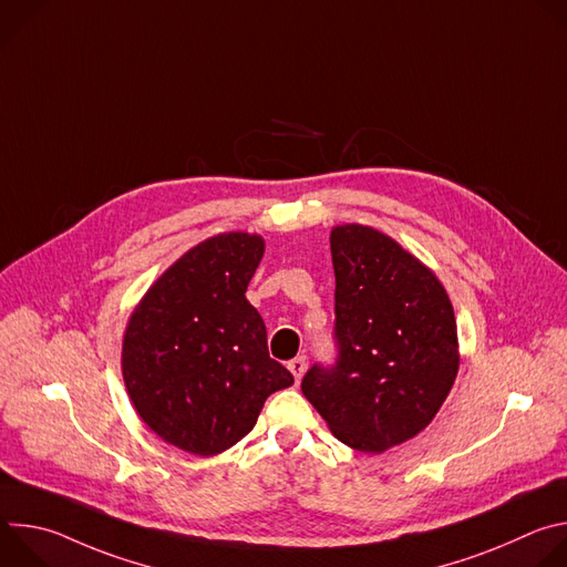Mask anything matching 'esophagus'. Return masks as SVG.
<instances>
[{
	"instance_id": "esophagus-1",
	"label": "esophagus",
	"mask_w": 567,
	"mask_h": 567,
	"mask_svg": "<svg viewBox=\"0 0 567 567\" xmlns=\"http://www.w3.org/2000/svg\"><path fill=\"white\" fill-rule=\"evenodd\" d=\"M305 365H307V363H305V357H296V359L289 361L287 368H289V372L293 374V379L300 381V377H302V372H305Z\"/></svg>"
}]
</instances>
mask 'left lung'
I'll use <instances>...</instances> for the list:
<instances>
[{
  "label": "left lung",
  "instance_id": "left-lung-1",
  "mask_svg": "<svg viewBox=\"0 0 567 567\" xmlns=\"http://www.w3.org/2000/svg\"><path fill=\"white\" fill-rule=\"evenodd\" d=\"M330 247L339 361L313 365L300 388L337 440L383 453L422 433L453 388V305L420 258L372 226L339 224Z\"/></svg>",
  "mask_w": 567,
  "mask_h": 567
}]
</instances>
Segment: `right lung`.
<instances>
[{"mask_svg":"<svg viewBox=\"0 0 567 567\" xmlns=\"http://www.w3.org/2000/svg\"><path fill=\"white\" fill-rule=\"evenodd\" d=\"M262 256L258 233L213 235L161 274L127 320V394L145 426L186 453L230 449L267 396L293 383L269 357L265 320L245 296Z\"/></svg>","mask_w":567,"mask_h":567,"instance_id":"right-lung-1","label":"right lung"}]
</instances>
